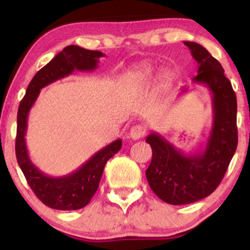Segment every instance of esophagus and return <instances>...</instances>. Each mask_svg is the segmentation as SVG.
<instances>
[{"instance_id":"34e87169","label":"esophagus","mask_w":250,"mask_h":250,"mask_svg":"<svg viewBox=\"0 0 250 250\" xmlns=\"http://www.w3.org/2000/svg\"><path fill=\"white\" fill-rule=\"evenodd\" d=\"M147 131V128L142 125H136L134 127H131L130 131H129V137L131 140H140L141 137H143V135L146 134Z\"/></svg>"}]
</instances>
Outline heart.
<instances>
[{
    "label": "heart",
    "instance_id": "heart-1",
    "mask_svg": "<svg viewBox=\"0 0 250 250\" xmlns=\"http://www.w3.org/2000/svg\"><path fill=\"white\" fill-rule=\"evenodd\" d=\"M154 79V69L149 64H141L127 71L125 81L136 88H148ZM169 80L163 81V85H167Z\"/></svg>",
    "mask_w": 250,
    "mask_h": 250
}]
</instances>
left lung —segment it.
<instances>
[{"label": "left lung", "instance_id": "obj_1", "mask_svg": "<svg viewBox=\"0 0 250 250\" xmlns=\"http://www.w3.org/2000/svg\"><path fill=\"white\" fill-rule=\"evenodd\" d=\"M199 64L194 83L206 85L211 93L213 125L199 153L185 154L157 133L149 134L146 142L153 150L147 170L151 190L169 205H188L210 195L225 176L237 147V102L231 83L221 63L205 47L183 42ZM187 88L182 89L185 93Z\"/></svg>", "mask_w": 250, "mask_h": 250}]
</instances>
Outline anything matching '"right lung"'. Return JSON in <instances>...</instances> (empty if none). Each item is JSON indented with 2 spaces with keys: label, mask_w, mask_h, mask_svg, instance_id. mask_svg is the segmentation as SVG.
Returning <instances> with one entry per match:
<instances>
[{
  "label": "right lung",
  "mask_w": 250,
  "mask_h": 250,
  "mask_svg": "<svg viewBox=\"0 0 250 250\" xmlns=\"http://www.w3.org/2000/svg\"><path fill=\"white\" fill-rule=\"evenodd\" d=\"M103 56L104 54L101 51L88 50L79 45H68L41 70L37 71L20 103L15 145L17 163L39 200L48 207L57 210H76L85 207L90 202L99 188L105 163L120 151L122 140L119 139L105 146L73 173L53 177L42 173L31 162L28 154L25 145L28 115L42 88L70 75L74 70L90 71L96 69L99 59Z\"/></svg>",
  "instance_id": "1"
}]
</instances>
